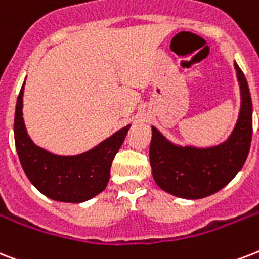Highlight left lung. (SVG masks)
I'll return each instance as SVG.
<instances>
[{
    "mask_svg": "<svg viewBox=\"0 0 259 259\" xmlns=\"http://www.w3.org/2000/svg\"><path fill=\"white\" fill-rule=\"evenodd\" d=\"M240 88V110L230 137L212 147L179 145L152 126L149 161L157 186L169 194L198 200L212 195L235 178L247 159L252 136V104L247 80L234 64Z\"/></svg>",
    "mask_w": 259,
    "mask_h": 259,
    "instance_id": "1",
    "label": "left lung"
}]
</instances>
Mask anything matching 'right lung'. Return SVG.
I'll return each instance as SVG.
<instances>
[{
    "mask_svg": "<svg viewBox=\"0 0 259 259\" xmlns=\"http://www.w3.org/2000/svg\"><path fill=\"white\" fill-rule=\"evenodd\" d=\"M24 84L16 103L15 144L27 178L42 194L54 201L80 204L94 198L107 186L112 160L132 125H126L80 155H55L37 147L25 129L23 118Z\"/></svg>",
    "mask_w": 259,
    "mask_h": 259,
    "instance_id": "right-lung-1",
    "label": "right lung"
}]
</instances>
